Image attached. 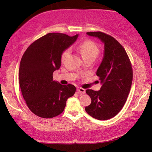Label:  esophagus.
Here are the masks:
<instances>
[{"mask_svg":"<svg viewBox=\"0 0 152 152\" xmlns=\"http://www.w3.org/2000/svg\"><path fill=\"white\" fill-rule=\"evenodd\" d=\"M77 91L78 93H82V94H84V93H86V90H85L84 88H81V87H77Z\"/></svg>","mask_w":152,"mask_h":152,"instance_id":"esophagus-1","label":"esophagus"}]
</instances>
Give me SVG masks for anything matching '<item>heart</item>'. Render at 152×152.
<instances>
[{
    "mask_svg": "<svg viewBox=\"0 0 152 152\" xmlns=\"http://www.w3.org/2000/svg\"><path fill=\"white\" fill-rule=\"evenodd\" d=\"M78 50L84 60L87 59H95L99 54V49L96 43L92 41L87 40L81 43L78 46ZM70 48L64 51L61 55V62H64L70 54Z\"/></svg>",
    "mask_w": 152,
    "mask_h": 152,
    "instance_id": "obj_1",
    "label": "heart"
}]
</instances>
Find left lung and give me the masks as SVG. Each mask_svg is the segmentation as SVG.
Returning a JSON list of instances; mask_svg holds the SVG:
<instances>
[{
  "instance_id": "8db88e82",
  "label": "left lung",
  "mask_w": 152,
  "mask_h": 152,
  "mask_svg": "<svg viewBox=\"0 0 152 152\" xmlns=\"http://www.w3.org/2000/svg\"><path fill=\"white\" fill-rule=\"evenodd\" d=\"M86 34L100 39L104 44V51L96 72L101 88L97 91H86L91 97V103L85 110L95 119L109 120L119 113L129 94L133 80L132 64L125 50L113 37L102 32Z\"/></svg>"
}]
</instances>
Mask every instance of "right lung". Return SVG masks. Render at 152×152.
<instances>
[{
	"mask_svg": "<svg viewBox=\"0 0 152 152\" xmlns=\"http://www.w3.org/2000/svg\"><path fill=\"white\" fill-rule=\"evenodd\" d=\"M77 37L48 33L33 42L23 55L18 71L20 90L27 106L39 117L59 115L75 93L74 85H61L53 80V75L61 66L62 53Z\"/></svg>",
	"mask_w": 152,
	"mask_h": 152,
	"instance_id": "right-lung-1",
	"label": "right lung"
}]
</instances>
